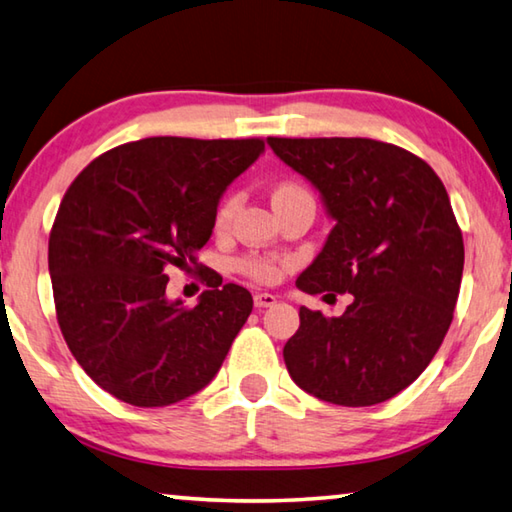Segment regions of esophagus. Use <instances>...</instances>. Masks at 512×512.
<instances>
[{
	"label": "esophagus",
	"mask_w": 512,
	"mask_h": 512,
	"mask_svg": "<svg viewBox=\"0 0 512 512\" xmlns=\"http://www.w3.org/2000/svg\"><path fill=\"white\" fill-rule=\"evenodd\" d=\"M253 300H255V307H259V309H264V307H273L275 305V296H271V293H255L253 296Z\"/></svg>",
	"instance_id": "obj_1"
}]
</instances>
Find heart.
<instances>
[{
    "label": "heart",
    "mask_w": 512,
    "mask_h": 512,
    "mask_svg": "<svg viewBox=\"0 0 512 512\" xmlns=\"http://www.w3.org/2000/svg\"><path fill=\"white\" fill-rule=\"evenodd\" d=\"M309 194L305 187L298 185V183H282L275 187L273 192V203H282L287 201V198L293 196H305ZM239 205H241V198L237 194H232L225 198V201L219 205V210H216L214 216V230L223 235V232H228L232 228V223H235V216L239 212ZM239 271L244 273L250 280L257 282V284H275L280 280L284 268H287V259H280V257H271V255H246L239 259Z\"/></svg>",
    "instance_id": "heart-1"
}]
</instances>
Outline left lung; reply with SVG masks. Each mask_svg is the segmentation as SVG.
Wrapping results in <instances>:
<instances>
[{
  "label": "left lung",
  "instance_id": "left-lung-1",
  "mask_svg": "<svg viewBox=\"0 0 512 512\" xmlns=\"http://www.w3.org/2000/svg\"><path fill=\"white\" fill-rule=\"evenodd\" d=\"M311 180L336 221L298 277L311 293H350L339 318L300 307L284 345L291 379L318 400L372 406L422 375L454 318L463 232L427 162L368 137H268Z\"/></svg>",
  "mask_w": 512,
  "mask_h": 512
}]
</instances>
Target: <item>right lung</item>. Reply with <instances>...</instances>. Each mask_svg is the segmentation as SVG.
Here are the masks:
<instances>
[{"instance_id": "add662e5", "label": "right lung", "mask_w": 512, "mask_h": 512, "mask_svg": "<svg viewBox=\"0 0 512 512\" xmlns=\"http://www.w3.org/2000/svg\"><path fill=\"white\" fill-rule=\"evenodd\" d=\"M264 151L262 137H146L85 167L49 232L56 318L94 384L133 406H169L219 372L253 296L196 262L219 198ZM173 267L208 284L189 310L166 300Z\"/></svg>"}]
</instances>
